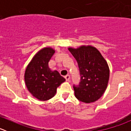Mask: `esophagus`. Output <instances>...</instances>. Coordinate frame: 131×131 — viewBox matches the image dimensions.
I'll return each instance as SVG.
<instances>
[{"label":"esophagus","instance_id":"obj_1","mask_svg":"<svg viewBox=\"0 0 131 131\" xmlns=\"http://www.w3.org/2000/svg\"><path fill=\"white\" fill-rule=\"evenodd\" d=\"M64 78H65L66 80L67 81H68L70 80V75H67L66 76H64Z\"/></svg>","mask_w":131,"mask_h":131}]
</instances>
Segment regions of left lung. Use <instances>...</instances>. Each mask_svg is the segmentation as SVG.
Instances as JSON below:
<instances>
[{"label": "left lung", "mask_w": 131, "mask_h": 131, "mask_svg": "<svg viewBox=\"0 0 131 131\" xmlns=\"http://www.w3.org/2000/svg\"><path fill=\"white\" fill-rule=\"evenodd\" d=\"M68 49L77 61L81 77L79 86H73L75 97L85 103L95 102L102 96L108 86V63L101 52L90 45L68 47Z\"/></svg>", "instance_id": "obj_1"}]
</instances>
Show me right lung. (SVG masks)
<instances>
[{"mask_svg":"<svg viewBox=\"0 0 131 131\" xmlns=\"http://www.w3.org/2000/svg\"><path fill=\"white\" fill-rule=\"evenodd\" d=\"M55 50L51 47L41 49L34 55L25 70L26 88L40 101H47L53 97L57 88L65 81L57 70L52 71L49 67V62Z\"/></svg>","mask_w":131,"mask_h":131,"instance_id":"1","label":"right lung"}]
</instances>
